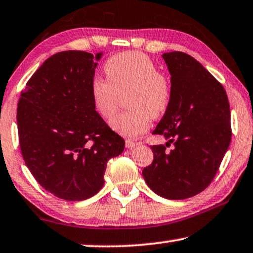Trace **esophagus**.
<instances>
[{"instance_id": "esophagus-1", "label": "esophagus", "mask_w": 253, "mask_h": 253, "mask_svg": "<svg viewBox=\"0 0 253 253\" xmlns=\"http://www.w3.org/2000/svg\"><path fill=\"white\" fill-rule=\"evenodd\" d=\"M125 144H126V148H128V149H132V148L136 146V143L133 142V141H130V140L125 141Z\"/></svg>"}]
</instances>
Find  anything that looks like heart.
Listing matches in <instances>:
<instances>
[{"label": "heart", "instance_id": "1", "mask_svg": "<svg viewBox=\"0 0 253 253\" xmlns=\"http://www.w3.org/2000/svg\"><path fill=\"white\" fill-rule=\"evenodd\" d=\"M107 78L95 75L90 81L93 106L104 119L117 110L119 95L128 91L126 103L130 111L118 114L111 127L126 137H137L149 128L151 118L166 112L171 102V84L153 60L140 52L111 56L104 65Z\"/></svg>", "mask_w": 253, "mask_h": 253}]
</instances>
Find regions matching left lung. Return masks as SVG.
I'll return each mask as SVG.
<instances>
[{
  "label": "left lung",
  "mask_w": 253,
  "mask_h": 253,
  "mask_svg": "<svg viewBox=\"0 0 253 253\" xmlns=\"http://www.w3.org/2000/svg\"><path fill=\"white\" fill-rule=\"evenodd\" d=\"M171 75V102L154 134L164 135L153 146L154 161L142 171L148 186L170 200L203 192L214 179L231 140L230 106L220 82L194 58L164 53Z\"/></svg>",
  "instance_id": "1"
}]
</instances>
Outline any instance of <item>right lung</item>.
Returning <instances> with one entry per match:
<instances>
[{
	"instance_id": "obj_1",
	"label": "right lung",
	"mask_w": 253,
	"mask_h": 253,
	"mask_svg": "<svg viewBox=\"0 0 253 253\" xmlns=\"http://www.w3.org/2000/svg\"><path fill=\"white\" fill-rule=\"evenodd\" d=\"M102 55L83 50L54 54L28 81L17 107L26 167L46 191L63 200L95 195L104 185L107 161L125 148L90 96Z\"/></svg>"
}]
</instances>
